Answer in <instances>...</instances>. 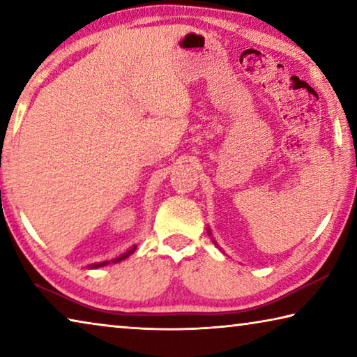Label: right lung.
I'll use <instances>...</instances> for the list:
<instances>
[{
	"label": "right lung",
	"instance_id": "add662e5",
	"mask_svg": "<svg viewBox=\"0 0 357 357\" xmlns=\"http://www.w3.org/2000/svg\"><path fill=\"white\" fill-rule=\"evenodd\" d=\"M135 249H137V245H134V247H132V249H130V250H128V252H124V253H123V255H119L118 258H114V259H112V263H119V261H123V259H126V258H128L129 255H132V253H134V252H135ZM107 264H110V261H102V263H94V264H89V266H88V268H89V269H96V268H100V266H107Z\"/></svg>",
	"mask_w": 357,
	"mask_h": 357
}]
</instances>
